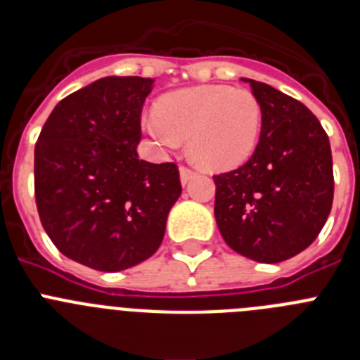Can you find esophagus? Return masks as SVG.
Returning a JSON list of instances; mask_svg holds the SVG:
<instances>
[{
	"mask_svg": "<svg viewBox=\"0 0 360 360\" xmlns=\"http://www.w3.org/2000/svg\"><path fill=\"white\" fill-rule=\"evenodd\" d=\"M193 176H195V171L189 169V167H186V165H182V167H180V180H182L184 186H186V184L189 182Z\"/></svg>",
	"mask_w": 360,
	"mask_h": 360,
	"instance_id": "34e87169",
	"label": "esophagus"
}]
</instances>
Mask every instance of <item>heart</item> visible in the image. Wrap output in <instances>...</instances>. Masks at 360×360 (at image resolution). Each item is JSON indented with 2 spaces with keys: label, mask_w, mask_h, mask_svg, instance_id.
<instances>
[{
  "label": "heart",
  "mask_w": 360,
  "mask_h": 360,
  "mask_svg": "<svg viewBox=\"0 0 360 360\" xmlns=\"http://www.w3.org/2000/svg\"><path fill=\"white\" fill-rule=\"evenodd\" d=\"M157 122L146 133L162 146L189 144V157L209 171L232 169L249 160L262 133V104L241 88L196 86L171 91L155 104Z\"/></svg>",
  "instance_id": "heart-1"
}]
</instances>
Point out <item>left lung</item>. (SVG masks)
Wrapping results in <instances>:
<instances>
[{"mask_svg": "<svg viewBox=\"0 0 360 360\" xmlns=\"http://www.w3.org/2000/svg\"><path fill=\"white\" fill-rule=\"evenodd\" d=\"M262 104V135L241 167L214 174V216L225 243L279 263L316 240L333 202L332 149L317 117L265 82L243 79Z\"/></svg>", "mask_w": 360, "mask_h": 360, "instance_id": "8db88e82", "label": "left lung"}]
</instances>
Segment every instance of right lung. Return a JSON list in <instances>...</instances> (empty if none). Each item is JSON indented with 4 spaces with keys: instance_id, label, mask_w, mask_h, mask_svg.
Returning <instances> with one entry per match:
<instances>
[{
    "instance_id": "1",
    "label": "right lung",
    "mask_w": 360,
    "mask_h": 360,
    "mask_svg": "<svg viewBox=\"0 0 360 360\" xmlns=\"http://www.w3.org/2000/svg\"><path fill=\"white\" fill-rule=\"evenodd\" d=\"M153 79L104 77L53 108L34 151L41 224L81 265L119 272L151 257L182 193L173 162L139 158Z\"/></svg>"
}]
</instances>
